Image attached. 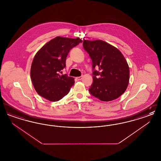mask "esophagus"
Wrapping results in <instances>:
<instances>
[{
    "label": "esophagus",
    "mask_w": 161,
    "mask_h": 161,
    "mask_svg": "<svg viewBox=\"0 0 161 161\" xmlns=\"http://www.w3.org/2000/svg\"><path fill=\"white\" fill-rule=\"evenodd\" d=\"M82 78H83V76L76 77V79H77V80H78V81H79V80H81Z\"/></svg>",
    "instance_id": "34e87169"
}]
</instances>
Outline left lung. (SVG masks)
Wrapping results in <instances>:
<instances>
[{
    "mask_svg": "<svg viewBox=\"0 0 161 161\" xmlns=\"http://www.w3.org/2000/svg\"><path fill=\"white\" fill-rule=\"evenodd\" d=\"M83 45L92 61L91 94L103 101L119 97L125 91L130 78L129 67L122 53L100 40H84Z\"/></svg>",
    "mask_w": 161,
    "mask_h": 161,
    "instance_id": "8db88e82",
    "label": "left lung"
}]
</instances>
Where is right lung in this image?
<instances>
[{"mask_svg":"<svg viewBox=\"0 0 161 161\" xmlns=\"http://www.w3.org/2000/svg\"><path fill=\"white\" fill-rule=\"evenodd\" d=\"M81 42L79 38L57 37L36 54L31 65V78L40 96L51 101H57L69 93L74 78L60 74L66 67L70 50Z\"/></svg>","mask_w":161,"mask_h":161,"instance_id":"right-lung-1","label":"right lung"}]
</instances>
